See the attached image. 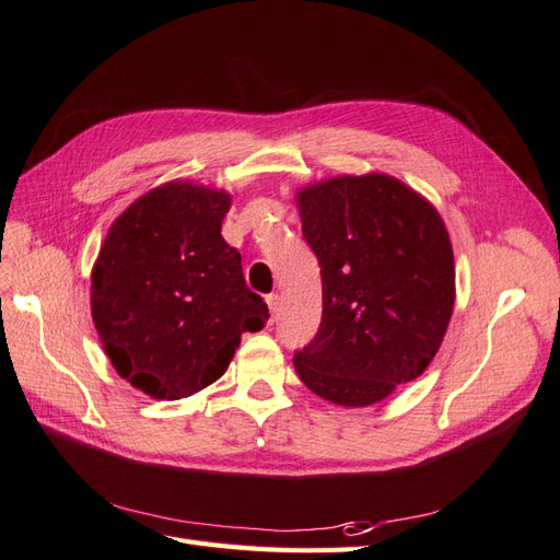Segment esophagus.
Instances as JSON below:
<instances>
[{
    "label": "esophagus",
    "instance_id": "esophagus-1",
    "mask_svg": "<svg viewBox=\"0 0 560 560\" xmlns=\"http://www.w3.org/2000/svg\"><path fill=\"white\" fill-rule=\"evenodd\" d=\"M266 303H268V311H270V322H276L278 313H280V296L278 294H268Z\"/></svg>",
    "mask_w": 560,
    "mask_h": 560
}]
</instances>
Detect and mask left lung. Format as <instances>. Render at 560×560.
Returning <instances> with one entry per match:
<instances>
[{
  "label": "left lung",
  "instance_id": "obj_1",
  "mask_svg": "<svg viewBox=\"0 0 560 560\" xmlns=\"http://www.w3.org/2000/svg\"><path fill=\"white\" fill-rule=\"evenodd\" d=\"M322 278V322L294 369L338 406L387 399L430 366L455 306L442 214L385 173L336 175L294 196Z\"/></svg>",
  "mask_w": 560,
  "mask_h": 560
}]
</instances>
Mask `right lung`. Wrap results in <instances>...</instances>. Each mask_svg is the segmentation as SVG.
Segmentation results:
<instances>
[{
  "label": "right lung",
  "mask_w": 560,
  "mask_h": 560,
  "mask_svg": "<svg viewBox=\"0 0 560 560\" xmlns=\"http://www.w3.org/2000/svg\"><path fill=\"white\" fill-rule=\"evenodd\" d=\"M231 194L173 179L118 214L91 270V315L116 374L154 399H182L224 376L268 308L222 238Z\"/></svg>",
  "instance_id": "1"
}]
</instances>
